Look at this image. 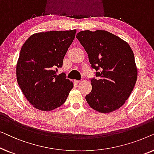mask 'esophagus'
I'll list each match as a JSON object with an SVG mask.
<instances>
[{"label": "esophagus", "mask_w": 154, "mask_h": 154, "mask_svg": "<svg viewBox=\"0 0 154 154\" xmlns=\"http://www.w3.org/2000/svg\"><path fill=\"white\" fill-rule=\"evenodd\" d=\"M74 83H76V84L80 83H81V81H74Z\"/></svg>", "instance_id": "34e87169"}]
</instances>
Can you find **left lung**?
I'll list each match as a JSON object with an SVG mask.
<instances>
[{
  "instance_id": "obj_1",
  "label": "left lung",
  "mask_w": 154,
  "mask_h": 154,
  "mask_svg": "<svg viewBox=\"0 0 154 154\" xmlns=\"http://www.w3.org/2000/svg\"><path fill=\"white\" fill-rule=\"evenodd\" d=\"M77 39L88 53L98 79H91L92 91L85 96L89 106L100 113L121 108L137 79L132 50L127 42L104 30L80 31Z\"/></svg>"
}]
</instances>
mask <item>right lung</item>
<instances>
[{
  "label": "right lung",
  "mask_w": 154,
  "mask_h": 154,
  "mask_svg": "<svg viewBox=\"0 0 154 154\" xmlns=\"http://www.w3.org/2000/svg\"><path fill=\"white\" fill-rule=\"evenodd\" d=\"M76 30L50 31L31 35L20 50L17 81L29 102L43 111L64 104L73 84L64 73L56 74L74 39Z\"/></svg>",
  "instance_id": "right-lung-1"
}]
</instances>
